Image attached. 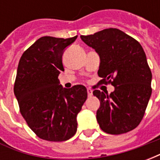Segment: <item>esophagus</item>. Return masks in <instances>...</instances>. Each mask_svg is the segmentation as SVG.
<instances>
[{
  "instance_id": "esophagus-1",
  "label": "esophagus",
  "mask_w": 160,
  "mask_h": 160,
  "mask_svg": "<svg viewBox=\"0 0 160 160\" xmlns=\"http://www.w3.org/2000/svg\"><path fill=\"white\" fill-rule=\"evenodd\" d=\"M87 93H88V97H92V90L91 88H87Z\"/></svg>"
}]
</instances>
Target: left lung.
<instances>
[{"instance_id":"obj_1","label":"left lung","mask_w":160,"mask_h":160,"mask_svg":"<svg viewBox=\"0 0 160 160\" xmlns=\"http://www.w3.org/2000/svg\"><path fill=\"white\" fill-rule=\"evenodd\" d=\"M80 38L99 56V84L108 82L115 87L110 94L93 91L100 101L97 111L99 127L111 134L133 130L142 120L152 94L151 70L140 42L116 28Z\"/></svg>"}]
</instances>
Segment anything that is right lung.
Instances as JSON below:
<instances>
[{"instance_id":"add662e5","label":"right lung","mask_w":160,"mask_h":160,"mask_svg":"<svg viewBox=\"0 0 160 160\" xmlns=\"http://www.w3.org/2000/svg\"><path fill=\"white\" fill-rule=\"evenodd\" d=\"M76 38L42 37L19 60L14 95L30 128L45 141H64L73 137L77 115L87 98L86 87L63 88L58 80L64 71L63 52Z\"/></svg>"}]
</instances>
